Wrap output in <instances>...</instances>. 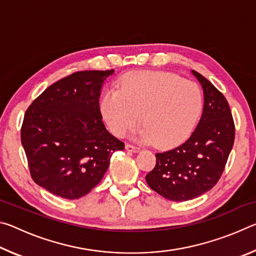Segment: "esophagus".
<instances>
[{
    "label": "esophagus",
    "instance_id": "obj_1",
    "mask_svg": "<svg viewBox=\"0 0 256 256\" xmlns=\"http://www.w3.org/2000/svg\"><path fill=\"white\" fill-rule=\"evenodd\" d=\"M125 149H126L128 151H130V152H138L141 149L138 148V146H134L132 144H125Z\"/></svg>",
    "mask_w": 256,
    "mask_h": 256
}]
</instances>
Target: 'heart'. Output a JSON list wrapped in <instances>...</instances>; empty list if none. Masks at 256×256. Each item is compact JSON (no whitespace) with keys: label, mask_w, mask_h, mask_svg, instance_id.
<instances>
[{"label":"heart","mask_w":256,"mask_h":256,"mask_svg":"<svg viewBox=\"0 0 256 256\" xmlns=\"http://www.w3.org/2000/svg\"><path fill=\"white\" fill-rule=\"evenodd\" d=\"M202 106L201 90L192 82L170 73L138 72L104 94L100 110L116 136H124L141 120L144 126L136 140L172 146L190 136Z\"/></svg>","instance_id":"obj_1"}]
</instances>
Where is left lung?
Wrapping results in <instances>:
<instances>
[{
	"label": "left lung",
	"instance_id": "8db88e82",
	"mask_svg": "<svg viewBox=\"0 0 256 256\" xmlns=\"http://www.w3.org/2000/svg\"><path fill=\"white\" fill-rule=\"evenodd\" d=\"M190 72L203 90L200 122L183 144L156 154V166L146 176L154 192L177 202L193 200L214 188L235 140V125L226 98L200 73Z\"/></svg>",
	"mask_w": 256,
	"mask_h": 256
}]
</instances>
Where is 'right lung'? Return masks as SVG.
<instances>
[{
	"label": "right lung",
	"mask_w": 256,
	"mask_h": 256,
	"mask_svg": "<svg viewBox=\"0 0 256 256\" xmlns=\"http://www.w3.org/2000/svg\"><path fill=\"white\" fill-rule=\"evenodd\" d=\"M110 71L76 72L50 86L26 112L21 144L34 183L74 200L105 175L124 144L102 123L99 98Z\"/></svg>",
	"instance_id": "add662e5"
}]
</instances>
